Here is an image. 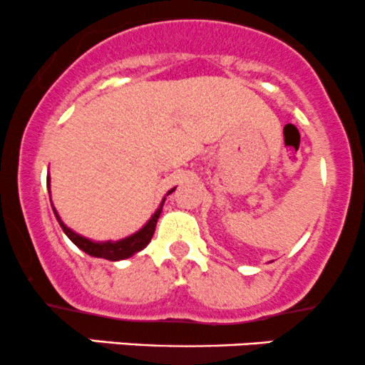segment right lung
<instances>
[{"label":"right lung","mask_w":365,"mask_h":365,"mask_svg":"<svg viewBox=\"0 0 365 365\" xmlns=\"http://www.w3.org/2000/svg\"><path fill=\"white\" fill-rule=\"evenodd\" d=\"M46 185H48V192H50V175H48V178H46ZM175 189H171L166 195H170ZM164 199H163L161 206H159L158 210H155V213L150 216L149 222L140 228L138 232H135V234L130 235V237H124V239H121V241H115V242H112V241L95 242V241H90V239L83 237V235L76 234V232H72L69 227L63 225V222L60 220V216L57 213V210L53 207V204H51V207H53V213H55V216H57V222L60 223V227H62V230L66 232L67 237H69L71 241L79 247V250L85 251L86 255L95 256V258H106V259H110V262H119V259H126V258H130V256H133L135 253H138V251H142L143 247L150 242L152 235H154V230H155V223H158L159 216H161Z\"/></svg>","instance_id":"add662e5"}]
</instances>
